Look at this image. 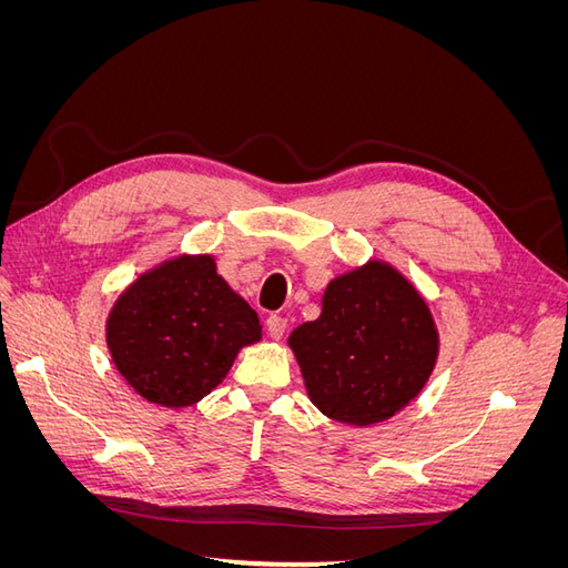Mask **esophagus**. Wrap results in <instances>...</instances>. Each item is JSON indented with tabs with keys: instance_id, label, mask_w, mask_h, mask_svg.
Returning <instances> with one entry per match:
<instances>
[{
	"instance_id": "34e87169",
	"label": "esophagus",
	"mask_w": 568,
	"mask_h": 568,
	"mask_svg": "<svg viewBox=\"0 0 568 568\" xmlns=\"http://www.w3.org/2000/svg\"><path fill=\"white\" fill-rule=\"evenodd\" d=\"M286 320L284 317H280V315H270L267 320H265V329H267V334H270V338H282L284 334H286Z\"/></svg>"
}]
</instances>
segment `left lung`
Wrapping results in <instances>:
<instances>
[{
  "label": "left lung",
  "mask_w": 568,
  "mask_h": 568,
  "mask_svg": "<svg viewBox=\"0 0 568 568\" xmlns=\"http://www.w3.org/2000/svg\"><path fill=\"white\" fill-rule=\"evenodd\" d=\"M311 400L343 424L384 422L417 398L438 355L428 305L386 263L341 274L322 315L288 336Z\"/></svg>",
  "instance_id": "left-lung-1"
}]
</instances>
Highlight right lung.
<instances>
[{
    "instance_id": "obj_1",
    "label": "right lung",
    "mask_w": 568,
    "mask_h": 568,
    "mask_svg": "<svg viewBox=\"0 0 568 568\" xmlns=\"http://www.w3.org/2000/svg\"><path fill=\"white\" fill-rule=\"evenodd\" d=\"M261 320L215 272L211 255H182L142 274L118 298L106 343L118 372L163 407H186L225 379Z\"/></svg>"
}]
</instances>
